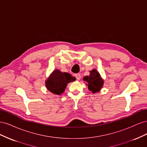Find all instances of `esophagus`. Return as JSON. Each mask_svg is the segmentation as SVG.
<instances>
[{
  "instance_id": "1",
  "label": "esophagus",
  "mask_w": 147,
  "mask_h": 147,
  "mask_svg": "<svg viewBox=\"0 0 147 147\" xmlns=\"http://www.w3.org/2000/svg\"><path fill=\"white\" fill-rule=\"evenodd\" d=\"M75 77H76L77 80H79L81 78V75L80 74H75Z\"/></svg>"
}]
</instances>
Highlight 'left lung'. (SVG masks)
Instances as JSON below:
<instances>
[{"label": "left lung", "mask_w": 147, "mask_h": 147, "mask_svg": "<svg viewBox=\"0 0 147 147\" xmlns=\"http://www.w3.org/2000/svg\"><path fill=\"white\" fill-rule=\"evenodd\" d=\"M90 72V75L83 77V81L87 83L86 84L89 91H92V93L99 92L104 86V80L97 70L92 69Z\"/></svg>", "instance_id": "obj_1"}]
</instances>
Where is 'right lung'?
<instances>
[{
	"instance_id": "1",
	"label": "right lung",
	"mask_w": 147,
	"mask_h": 147,
	"mask_svg": "<svg viewBox=\"0 0 147 147\" xmlns=\"http://www.w3.org/2000/svg\"><path fill=\"white\" fill-rule=\"evenodd\" d=\"M76 78L67 72H62L59 69L54 70L45 80L47 90L55 95L63 93L67 84L74 82Z\"/></svg>"
}]
</instances>
